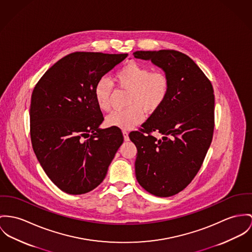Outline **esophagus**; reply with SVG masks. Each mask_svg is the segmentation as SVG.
<instances>
[{"label":"esophagus","mask_w":252,"mask_h":252,"mask_svg":"<svg viewBox=\"0 0 252 252\" xmlns=\"http://www.w3.org/2000/svg\"><path fill=\"white\" fill-rule=\"evenodd\" d=\"M123 135H124V139L126 142L129 141V137H128V131L126 130H123Z\"/></svg>","instance_id":"34e87169"}]
</instances>
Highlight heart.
Returning <instances> with one entry per match:
<instances>
[{"mask_svg":"<svg viewBox=\"0 0 252 252\" xmlns=\"http://www.w3.org/2000/svg\"><path fill=\"white\" fill-rule=\"evenodd\" d=\"M117 84L129 90L127 100L129 106L124 110H116L105 119L108 126L122 129H131L141 124L147 112H155L166 100L170 92V79L161 71L152 70L140 63L129 62L119 69L114 76ZM113 83L107 78H98L94 86V97L101 111L110 109V96Z\"/></svg>","mask_w":252,"mask_h":252,"instance_id":"1","label":"heart"}]
</instances>
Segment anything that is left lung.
<instances>
[{"instance_id":"obj_1","label":"left lung","mask_w":252,"mask_h":252,"mask_svg":"<svg viewBox=\"0 0 252 252\" xmlns=\"http://www.w3.org/2000/svg\"><path fill=\"white\" fill-rule=\"evenodd\" d=\"M134 58L151 60L170 79L164 103L129 133L137 148L139 184L160 197L185 189L199 171L213 138L215 97L211 81L192 58L174 50L137 51ZM162 134L157 139L151 133Z\"/></svg>"}]
</instances>
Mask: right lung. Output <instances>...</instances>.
Returning <instances> with one entry per match:
<instances>
[{"instance_id": "add662e5", "label": "right lung", "mask_w": 252, "mask_h": 252, "mask_svg": "<svg viewBox=\"0 0 252 252\" xmlns=\"http://www.w3.org/2000/svg\"><path fill=\"white\" fill-rule=\"evenodd\" d=\"M126 57L70 54L54 64L33 89L32 149L44 172L67 194H85L97 187L124 142L120 128H99L103 116L94 86Z\"/></svg>"}]
</instances>
